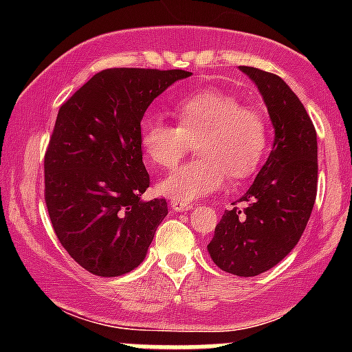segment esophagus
Returning <instances> with one entry per match:
<instances>
[{"label": "esophagus", "mask_w": 352, "mask_h": 352, "mask_svg": "<svg viewBox=\"0 0 352 352\" xmlns=\"http://www.w3.org/2000/svg\"><path fill=\"white\" fill-rule=\"evenodd\" d=\"M170 206H172L173 211H177V212H186V211H190V209L194 208L190 202H182V201H172V204Z\"/></svg>", "instance_id": "obj_1"}]
</instances>
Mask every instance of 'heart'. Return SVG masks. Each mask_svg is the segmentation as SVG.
Here are the masks:
<instances>
[{
    "instance_id": "heart-1",
    "label": "heart",
    "mask_w": 352,
    "mask_h": 352,
    "mask_svg": "<svg viewBox=\"0 0 352 352\" xmlns=\"http://www.w3.org/2000/svg\"><path fill=\"white\" fill-rule=\"evenodd\" d=\"M175 124L146 117L140 127L144 160L170 168L197 140V160L177 166L160 180L158 192L173 201H196L221 189L228 180L252 175L267 153L269 127L258 110L243 107L233 95L199 90L173 104Z\"/></svg>"
}]
</instances>
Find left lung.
I'll list each match as a JSON object with an SVG mask.
<instances>
[{
  "mask_svg": "<svg viewBox=\"0 0 352 352\" xmlns=\"http://www.w3.org/2000/svg\"><path fill=\"white\" fill-rule=\"evenodd\" d=\"M261 91L274 127L267 162L239 202L225 211L208 245L212 262L243 278L274 267L303 235L317 197V133L300 98L278 76L240 66Z\"/></svg>",
  "mask_w": 352,
  "mask_h": 352,
  "instance_id": "obj_1",
  "label": "left lung"
}]
</instances>
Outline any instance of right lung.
Here are the masks:
<instances>
[{"label": "right lung", "mask_w": 352, "mask_h": 352, "mask_svg": "<svg viewBox=\"0 0 352 352\" xmlns=\"http://www.w3.org/2000/svg\"><path fill=\"white\" fill-rule=\"evenodd\" d=\"M190 74L104 69L59 109L44 160L45 204L59 242L91 274L136 269L168 214L165 199H141L150 175L140 127L151 102Z\"/></svg>", "instance_id": "add662e5"}]
</instances>
